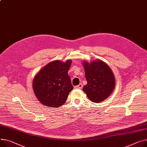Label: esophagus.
Instances as JSON below:
<instances>
[{"mask_svg":"<svg viewBox=\"0 0 147 147\" xmlns=\"http://www.w3.org/2000/svg\"><path fill=\"white\" fill-rule=\"evenodd\" d=\"M83 87V84H79V85H77L74 87L75 89H82Z\"/></svg>","mask_w":147,"mask_h":147,"instance_id":"obj_1","label":"esophagus"}]
</instances>
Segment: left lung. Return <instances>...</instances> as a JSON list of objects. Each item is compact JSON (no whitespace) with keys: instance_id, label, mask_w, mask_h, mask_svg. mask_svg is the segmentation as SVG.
<instances>
[{"instance_id":"1","label":"left lung","mask_w":147,"mask_h":147,"mask_svg":"<svg viewBox=\"0 0 147 147\" xmlns=\"http://www.w3.org/2000/svg\"><path fill=\"white\" fill-rule=\"evenodd\" d=\"M87 84L83 90L92 102H101L107 99L115 87V79L111 68L100 60L83 61Z\"/></svg>"}]
</instances>
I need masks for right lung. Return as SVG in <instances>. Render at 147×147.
Segmentation results:
<instances>
[{
  "mask_svg": "<svg viewBox=\"0 0 147 147\" xmlns=\"http://www.w3.org/2000/svg\"><path fill=\"white\" fill-rule=\"evenodd\" d=\"M72 60H55L47 64L35 76L32 89L38 101L42 105L59 107L67 100L73 89L68 71Z\"/></svg>",
  "mask_w": 147,
  "mask_h": 147,
  "instance_id": "1",
  "label": "right lung"
}]
</instances>
